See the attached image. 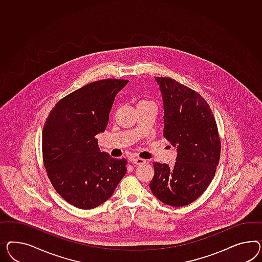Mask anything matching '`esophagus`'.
<instances>
[{"instance_id": "1", "label": "esophagus", "mask_w": 262, "mask_h": 262, "mask_svg": "<svg viewBox=\"0 0 262 262\" xmlns=\"http://www.w3.org/2000/svg\"><path fill=\"white\" fill-rule=\"evenodd\" d=\"M132 163H133L134 165H143V164H145V163H146V160H145V159H143V158L135 157V158H133V159H132Z\"/></svg>"}]
</instances>
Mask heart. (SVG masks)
I'll return each instance as SVG.
<instances>
[{"mask_svg":"<svg viewBox=\"0 0 262 262\" xmlns=\"http://www.w3.org/2000/svg\"><path fill=\"white\" fill-rule=\"evenodd\" d=\"M141 102H147V101H141Z\"/></svg>","mask_w":262,"mask_h":262,"instance_id":"b5f03b06","label":"heart"}]
</instances>
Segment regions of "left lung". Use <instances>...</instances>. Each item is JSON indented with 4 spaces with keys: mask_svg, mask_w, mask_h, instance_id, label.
<instances>
[{
    "mask_svg": "<svg viewBox=\"0 0 262 262\" xmlns=\"http://www.w3.org/2000/svg\"><path fill=\"white\" fill-rule=\"evenodd\" d=\"M164 104V137L177 148L172 168L154 163V195L173 207L189 205L208 188L220 163L217 125L205 99L170 77H156Z\"/></svg>",
    "mask_w": 262,
    "mask_h": 262,
    "instance_id": "obj_1",
    "label": "left lung"
}]
</instances>
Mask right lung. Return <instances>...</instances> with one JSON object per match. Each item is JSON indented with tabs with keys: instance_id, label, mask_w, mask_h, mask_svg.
<instances>
[{
	"instance_id": "obj_1",
	"label": "right lung",
	"mask_w": 262,
	"mask_h": 262,
	"mask_svg": "<svg viewBox=\"0 0 262 262\" xmlns=\"http://www.w3.org/2000/svg\"><path fill=\"white\" fill-rule=\"evenodd\" d=\"M123 79L90 83L64 96L42 128L43 166L55 191L79 209L106 202L127 172V159L101 152L96 135L106 129Z\"/></svg>"
}]
</instances>
